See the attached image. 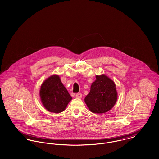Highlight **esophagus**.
I'll use <instances>...</instances> for the list:
<instances>
[{"label":"esophagus","instance_id":"34e87169","mask_svg":"<svg viewBox=\"0 0 159 159\" xmlns=\"http://www.w3.org/2000/svg\"><path fill=\"white\" fill-rule=\"evenodd\" d=\"M75 96L77 98H82V94L81 93H77Z\"/></svg>","mask_w":159,"mask_h":159}]
</instances>
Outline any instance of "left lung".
<instances>
[{"instance_id": "1", "label": "left lung", "mask_w": 159, "mask_h": 159, "mask_svg": "<svg viewBox=\"0 0 159 159\" xmlns=\"http://www.w3.org/2000/svg\"><path fill=\"white\" fill-rule=\"evenodd\" d=\"M89 93L84 101L89 110L94 113H104L115 106L117 98L116 85L105 75L96 76Z\"/></svg>"}]
</instances>
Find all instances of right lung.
<instances>
[{
  "mask_svg": "<svg viewBox=\"0 0 159 159\" xmlns=\"http://www.w3.org/2000/svg\"><path fill=\"white\" fill-rule=\"evenodd\" d=\"M40 96L44 107L49 111L55 113L63 111L72 99L58 75H52L44 81Z\"/></svg>",
  "mask_w": 159,
  "mask_h": 159,
  "instance_id": "1",
  "label": "right lung"
}]
</instances>
